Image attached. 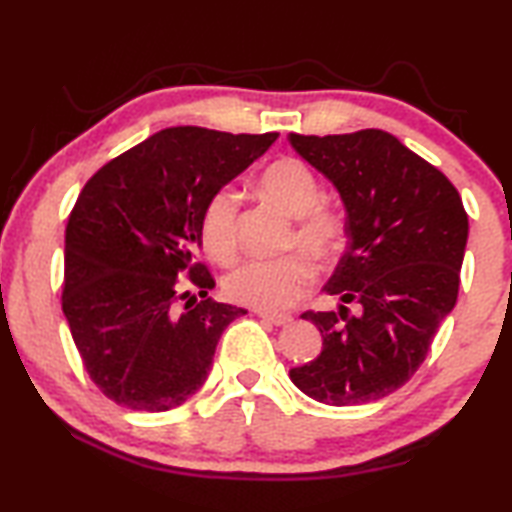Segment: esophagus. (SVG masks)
<instances>
[{
  "label": "esophagus",
  "instance_id": "34e87169",
  "mask_svg": "<svg viewBox=\"0 0 512 512\" xmlns=\"http://www.w3.org/2000/svg\"><path fill=\"white\" fill-rule=\"evenodd\" d=\"M257 316L262 318V320H266V323H271V325H275V327H282V325H289L291 323V316H287V314H268V311H257Z\"/></svg>",
  "mask_w": 512,
  "mask_h": 512
}]
</instances>
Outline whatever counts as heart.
I'll return each mask as SVG.
<instances>
[{
	"label": "heart",
	"instance_id": "heart-1",
	"mask_svg": "<svg viewBox=\"0 0 512 512\" xmlns=\"http://www.w3.org/2000/svg\"><path fill=\"white\" fill-rule=\"evenodd\" d=\"M259 192L284 212L298 216L291 246L329 262L345 241V223L339 214L320 203V185L305 162L284 158L273 162L262 178ZM201 241L214 262L228 264L237 255V196L230 189L214 192L201 214ZM316 280L314 264L305 255L291 253L271 262H246L223 280L225 296L259 311H287L307 296Z\"/></svg>",
	"mask_w": 512,
	"mask_h": 512
}]
</instances>
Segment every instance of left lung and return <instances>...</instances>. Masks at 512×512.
<instances>
[{
	"label": "left lung",
	"instance_id": "8db88e82",
	"mask_svg": "<svg viewBox=\"0 0 512 512\" xmlns=\"http://www.w3.org/2000/svg\"><path fill=\"white\" fill-rule=\"evenodd\" d=\"M289 142L336 187L348 214V248L323 287L341 298L339 311L302 314L318 327L323 350L289 377L329 406L377 402L415 375L456 305L463 201L443 171L386 131L291 133Z\"/></svg>",
	"mask_w": 512,
	"mask_h": 512
}]
</instances>
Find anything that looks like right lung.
I'll return each instance as SVG.
<instances>
[{
    "label": "right lung",
    "instance_id": "1",
    "mask_svg": "<svg viewBox=\"0 0 512 512\" xmlns=\"http://www.w3.org/2000/svg\"><path fill=\"white\" fill-rule=\"evenodd\" d=\"M277 133L173 126L101 167L65 230L63 314L99 391L133 411H169L205 384L223 329L246 309L214 302L196 262L201 214ZM190 275L204 300L184 299Z\"/></svg>",
    "mask_w": 512,
    "mask_h": 512
}]
</instances>
